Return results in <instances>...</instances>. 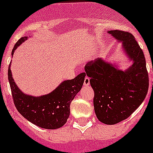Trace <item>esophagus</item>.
<instances>
[{"mask_svg":"<svg viewBox=\"0 0 153 153\" xmlns=\"http://www.w3.org/2000/svg\"><path fill=\"white\" fill-rule=\"evenodd\" d=\"M90 85V78L88 77H85V81H84V85L85 87L87 86H89Z\"/></svg>","mask_w":153,"mask_h":153,"instance_id":"34e87169","label":"esophagus"}]
</instances>
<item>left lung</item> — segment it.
<instances>
[{"label":"left lung","mask_w":153,"mask_h":153,"mask_svg":"<svg viewBox=\"0 0 153 153\" xmlns=\"http://www.w3.org/2000/svg\"><path fill=\"white\" fill-rule=\"evenodd\" d=\"M121 42L123 54L133 63L127 69L118 65L97 59L85 66V75L94 91V111L100 122L115 125L128 118L145 99L149 88V77L143 51L129 32L108 31Z\"/></svg>","instance_id":"obj_1"}]
</instances>
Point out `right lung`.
<instances>
[{"instance_id":"obj_1","label":"right lung","mask_w":153,"mask_h":153,"mask_svg":"<svg viewBox=\"0 0 153 153\" xmlns=\"http://www.w3.org/2000/svg\"><path fill=\"white\" fill-rule=\"evenodd\" d=\"M28 38V36L22 37L17 41L12 56L15 50ZM10 65L11 62L8 68V80L19 112L28 122L44 129H57L63 126L69 116L70 104L82 88L86 75L85 72L74 79L63 81L48 94L35 97L25 94L18 88L13 78Z\"/></svg>"}]
</instances>
